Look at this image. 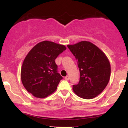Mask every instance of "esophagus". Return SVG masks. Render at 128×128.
I'll use <instances>...</instances> for the list:
<instances>
[{"instance_id":"1","label":"esophagus","mask_w":128,"mask_h":128,"mask_svg":"<svg viewBox=\"0 0 128 128\" xmlns=\"http://www.w3.org/2000/svg\"><path fill=\"white\" fill-rule=\"evenodd\" d=\"M64 79H65L66 80H68V79H69V76H66V77H65V78H64Z\"/></svg>"}]
</instances>
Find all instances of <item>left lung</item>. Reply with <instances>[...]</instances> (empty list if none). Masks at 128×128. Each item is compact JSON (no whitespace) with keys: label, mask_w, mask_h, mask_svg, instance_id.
I'll list each match as a JSON object with an SVG mask.
<instances>
[{"label":"left lung","mask_w":128,"mask_h":128,"mask_svg":"<svg viewBox=\"0 0 128 128\" xmlns=\"http://www.w3.org/2000/svg\"><path fill=\"white\" fill-rule=\"evenodd\" d=\"M67 47L78 61L80 78L73 92L86 99L100 94L110 80L111 66L105 54L92 42L82 41Z\"/></svg>","instance_id":"left-lung-1"}]
</instances>
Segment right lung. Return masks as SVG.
Returning a JSON list of instances; mask_svg holds the SVG:
<instances>
[{
	"instance_id": "obj_1",
	"label": "right lung",
	"mask_w": 128,
	"mask_h": 128,
	"mask_svg": "<svg viewBox=\"0 0 128 128\" xmlns=\"http://www.w3.org/2000/svg\"><path fill=\"white\" fill-rule=\"evenodd\" d=\"M66 49L65 46L43 41L29 51L21 69V79L26 90L34 96L44 98L56 90L62 77L55 60Z\"/></svg>"
}]
</instances>
